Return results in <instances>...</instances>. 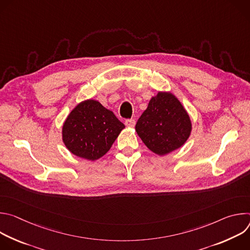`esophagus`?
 <instances>
[{
    "mask_svg": "<svg viewBox=\"0 0 250 250\" xmlns=\"http://www.w3.org/2000/svg\"><path fill=\"white\" fill-rule=\"evenodd\" d=\"M125 124L128 127H133L135 125V121L133 119H127V120H125Z\"/></svg>",
    "mask_w": 250,
    "mask_h": 250,
    "instance_id": "obj_1",
    "label": "esophagus"
}]
</instances>
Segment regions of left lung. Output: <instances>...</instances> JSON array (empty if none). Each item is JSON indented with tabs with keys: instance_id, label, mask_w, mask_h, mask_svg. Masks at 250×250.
<instances>
[{
	"instance_id": "left-lung-1",
	"label": "left lung",
	"mask_w": 250,
	"mask_h": 250,
	"mask_svg": "<svg viewBox=\"0 0 250 250\" xmlns=\"http://www.w3.org/2000/svg\"><path fill=\"white\" fill-rule=\"evenodd\" d=\"M191 128L190 118L182 104L172 94L162 92L150 100L135 125L138 136L158 155L181 147Z\"/></svg>"
}]
</instances>
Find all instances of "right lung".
<instances>
[{
	"label": "right lung",
	"mask_w": 250,
	"mask_h": 250,
	"mask_svg": "<svg viewBox=\"0 0 250 250\" xmlns=\"http://www.w3.org/2000/svg\"><path fill=\"white\" fill-rule=\"evenodd\" d=\"M125 125L99 102L87 100L70 113L63 125V141L76 156L96 160L112 147Z\"/></svg>",
	"instance_id": "obj_1"
}]
</instances>
